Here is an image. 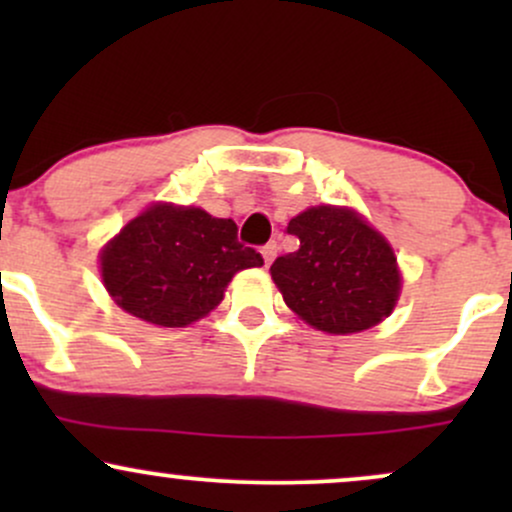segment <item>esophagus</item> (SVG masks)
Instances as JSON below:
<instances>
[{
  "mask_svg": "<svg viewBox=\"0 0 512 512\" xmlns=\"http://www.w3.org/2000/svg\"><path fill=\"white\" fill-rule=\"evenodd\" d=\"M276 250H279V248H276V243H267L262 248V257H264V264H267V267L272 264V260L276 257Z\"/></svg>",
  "mask_w": 512,
  "mask_h": 512,
  "instance_id": "1",
  "label": "esophagus"
}]
</instances>
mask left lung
I'll use <instances>...</instances> for the list:
<instances>
[{"label":"left lung","mask_w":512,"mask_h":512,"mask_svg":"<svg viewBox=\"0 0 512 512\" xmlns=\"http://www.w3.org/2000/svg\"><path fill=\"white\" fill-rule=\"evenodd\" d=\"M286 231L301 248L272 264V279L289 308L315 330L354 334L395 310L402 274L395 250L346 207H310Z\"/></svg>","instance_id":"left-lung-1"}]
</instances>
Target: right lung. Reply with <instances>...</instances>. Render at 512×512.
<instances>
[{
    "label": "right lung",
    "instance_id": "right-lung-1",
    "mask_svg": "<svg viewBox=\"0 0 512 512\" xmlns=\"http://www.w3.org/2000/svg\"><path fill=\"white\" fill-rule=\"evenodd\" d=\"M238 243L233 219L199 207L156 202L101 250V276L113 301L158 327H187L223 301L240 269L262 267Z\"/></svg>",
    "mask_w": 512,
    "mask_h": 512
}]
</instances>
